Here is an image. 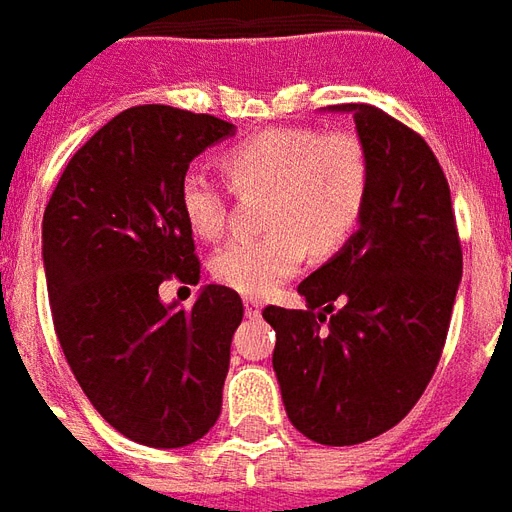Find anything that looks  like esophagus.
I'll list each match as a JSON object with an SVG mask.
<instances>
[{"label":"esophagus","mask_w":512,"mask_h":512,"mask_svg":"<svg viewBox=\"0 0 512 512\" xmlns=\"http://www.w3.org/2000/svg\"><path fill=\"white\" fill-rule=\"evenodd\" d=\"M259 313H261V302L248 297V300H245V316H259Z\"/></svg>","instance_id":"34e87169"}]
</instances>
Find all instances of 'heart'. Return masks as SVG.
Listing matches in <instances>:
<instances>
[{
  "mask_svg": "<svg viewBox=\"0 0 512 512\" xmlns=\"http://www.w3.org/2000/svg\"><path fill=\"white\" fill-rule=\"evenodd\" d=\"M223 169L237 190H267L264 231L226 242L212 272L229 289L270 294L300 270L308 251L330 256L360 226L371 188V163L360 136L308 125L261 130L223 152ZM179 207L204 240H218L229 223V188L204 169L185 171Z\"/></svg>",
  "mask_w": 512,
  "mask_h": 512,
  "instance_id": "heart-1",
  "label": "heart"
}]
</instances>
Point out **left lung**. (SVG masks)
<instances>
[{
	"mask_svg": "<svg viewBox=\"0 0 512 512\" xmlns=\"http://www.w3.org/2000/svg\"><path fill=\"white\" fill-rule=\"evenodd\" d=\"M371 163L360 229L297 286L308 308L267 305L272 368L292 425L346 447L412 412L445 349L464 253L450 185L420 133L346 103Z\"/></svg>",
	"mask_w": 512,
	"mask_h": 512,
	"instance_id": "obj_1",
	"label": "left lung"
}]
</instances>
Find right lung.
I'll return each instance as SVG.
<instances>
[{
    "mask_svg": "<svg viewBox=\"0 0 512 512\" xmlns=\"http://www.w3.org/2000/svg\"><path fill=\"white\" fill-rule=\"evenodd\" d=\"M231 133L210 114L128 108L70 158L43 215L59 346L89 404L138 445H193L220 417L240 294L210 283L177 308L158 289L199 283L179 182Z\"/></svg>",
    "mask_w": 512,
    "mask_h": 512,
    "instance_id": "right-lung-1",
    "label": "right lung"
}]
</instances>
